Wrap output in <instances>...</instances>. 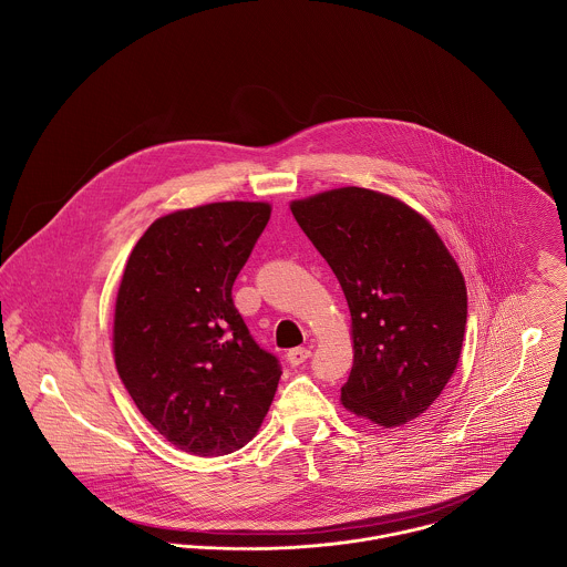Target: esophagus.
Masks as SVG:
<instances>
[{
	"instance_id": "34e87169",
	"label": "esophagus",
	"mask_w": 567,
	"mask_h": 567,
	"mask_svg": "<svg viewBox=\"0 0 567 567\" xmlns=\"http://www.w3.org/2000/svg\"><path fill=\"white\" fill-rule=\"evenodd\" d=\"M310 349L308 347H297V349H290L288 353H286V358H288V362L292 364V367H299V364H303L308 358H310Z\"/></svg>"
}]
</instances>
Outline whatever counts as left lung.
I'll return each mask as SVG.
<instances>
[{
    "label": "left lung",
    "instance_id": "obj_1",
    "mask_svg": "<svg viewBox=\"0 0 567 567\" xmlns=\"http://www.w3.org/2000/svg\"><path fill=\"white\" fill-rule=\"evenodd\" d=\"M290 209L351 312L353 367L340 402L384 427L416 419L458 367L467 288L456 259L427 218L375 189H327Z\"/></svg>",
    "mask_w": 567,
    "mask_h": 567
}]
</instances>
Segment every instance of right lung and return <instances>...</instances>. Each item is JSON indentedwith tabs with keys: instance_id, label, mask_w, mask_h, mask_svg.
Listing matches in <instances>:
<instances>
[{
	"instance_id": "right-lung-1",
	"label": "right lung",
	"mask_w": 567,
	"mask_h": 567,
	"mask_svg": "<svg viewBox=\"0 0 567 567\" xmlns=\"http://www.w3.org/2000/svg\"><path fill=\"white\" fill-rule=\"evenodd\" d=\"M270 212L250 200L172 212L124 266L113 315L117 373L163 439L194 456L244 447L281 378L231 299Z\"/></svg>"
}]
</instances>
